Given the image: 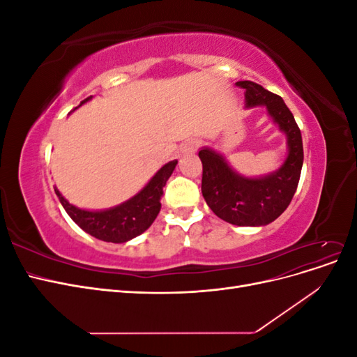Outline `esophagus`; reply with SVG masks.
I'll use <instances>...</instances> for the list:
<instances>
[{"label":"esophagus","mask_w":357,"mask_h":357,"mask_svg":"<svg viewBox=\"0 0 357 357\" xmlns=\"http://www.w3.org/2000/svg\"><path fill=\"white\" fill-rule=\"evenodd\" d=\"M197 147H198V142H197V139H189V142H186L185 144L181 146L180 152H181V153H192V152H195Z\"/></svg>","instance_id":"esophagus-1"}]
</instances>
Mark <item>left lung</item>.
I'll return each mask as SVG.
<instances>
[{"label":"left lung","mask_w":357,"mask_h":357,"mask_svg":"<svg viewBox=\"0 0 357 357\" xmlns=\"http://www.w3.org/2000/svg\"><path fill=\"white\" fill-rule=\"evenodd\" d=\"M244 89L245 109L264 105L268 116L286 135L287 156L278 169L261 177L236 172L226 158L211 147L199 150L202 197L213 213L236 226H265L274 222L294 198L304 162L301 131L282 96L253 82H236Z\"/></svg>","instance_id":"obj_1"}]
</instances>
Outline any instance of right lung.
I'll use <instances>...</instances> for the list:
<instances>
[{
    "label": "right lung",
    "mask_w": 357,
    "mask_h": 357,
    "mask_svg": "<svg viewBox=\"0 0 357 357\" xmlns=\"http://www.w3.org/2000/svg\"><path fill=\"white\" fill-rule=\"evenodd\" d=\"M89 100H92V96L82 101L80 105ZM79 107H75V109H79ZM176 165L177 160L168 162L149 180L147 185L137 195L116 205V207L105 210H83L70 204L56 188L55 193L70 218L84 232L101 241L126 243L142 235L155 222L160 211V198L164 195V188Z\"/></svg>",
    "instance_id": "1"
}]
</instances>
